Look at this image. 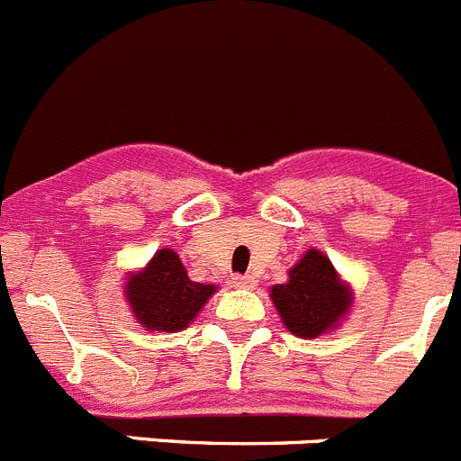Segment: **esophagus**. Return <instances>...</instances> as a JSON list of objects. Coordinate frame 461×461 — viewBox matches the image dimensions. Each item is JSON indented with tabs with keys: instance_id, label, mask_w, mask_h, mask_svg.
Segmentation results:
<instances>
[{
	"instance_id": "esophagus-1",
	"label": "esophagus",
	"mask_w": 461,
	"mask_h": 461,
	"mask_svg": "<svg viewBox=\"0 0 461 461\" xmlns=\"http://www.w3.org/2000/svg\"><path fill=\"white\" fill-rule=\"evenodd\" d=\"M233 284L238 288H254L256 286V276H251V275H235L233 276Z\"/></svg>"
}]
</instances>
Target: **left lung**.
I'll return each instance as SVG.
<instances>
[{
  "label": "left lung",
  "instance_id": "8db88e82",
  "mask_svg": "<svg viewBox=\"0 0 461 461\" xmlns=\"http://www.w3.org/2000/svg\"><path fill=\"white\" fill-rule=\"evenodd\" d=\"M272 303L281 321L297 337H319L335 328L351 304V293L321 251L309 249L288 272L286 284L272 288Z\"/></svg>",
  "mask_w": 461,
  "mask_h": 461
}]
</instances>
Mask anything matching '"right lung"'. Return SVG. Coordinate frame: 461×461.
<instances>
[{
	"label": "right lung",
	"mask_w": 461,
	"mask_h": 461,
	"mask_svg": "<svg viewBox=\"0 0 461 461\" xmlns=\"http://www.w3.org/2000/svg\"><path fill=\"white\" fill-rule=\"evenodd\" d=\"M214 291L212 284L191 281L173 249H161L140 275L129 279L126 300L145 328L175 332L195 319Z\"/></svg>",
	"instance_id": "add662e5"
}]
</instances>
